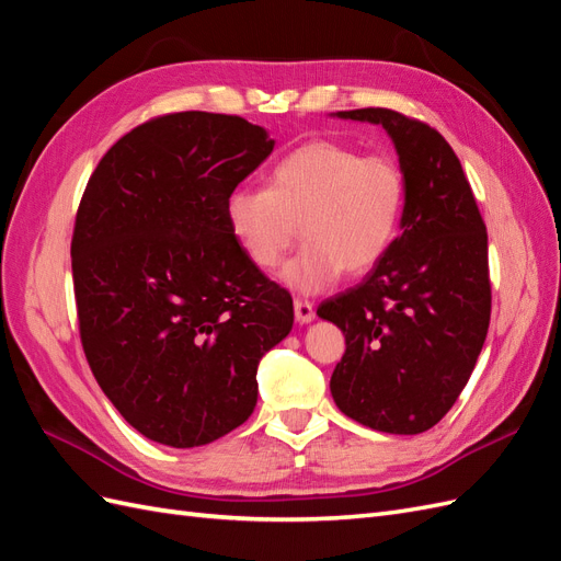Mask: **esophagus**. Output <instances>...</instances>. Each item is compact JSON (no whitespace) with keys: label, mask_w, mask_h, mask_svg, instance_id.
<instances>
[{"label":"esophagus","mask_w":561,"mask_h":561,"mask_svg":"<svg viewBox=\"0 0 561 561\" xmlns=\"http://www.w3.org/2000/svg\"><path fill=\"white\" fill-rule=\"evenodd\" d=\"M294 312H296L298 324H308V322L314 320V308H312V304H308V300L296 298L294 300Z\"/></svg>","instance_id":"34e87169"}]
</instances>
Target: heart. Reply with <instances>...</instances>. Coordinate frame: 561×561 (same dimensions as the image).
Returning a JSON list of instances; mask_svg holds the SVG:
<instances>
[{"instance_id":"obj_1","label":"heart","mask_w":561,"mask_h":561,"mask_svg":"<svg viewBox=\"0 0 561 561\" xmlns=\"http://www.w3.org/2000/svg\"><path fill=\"white\" fill-rule=\"evenodd\" d=\"M405 213V175L393 156L314 139L286 153L267 186H237L225 215L249 261L275 270L298 239L306 247L282 270L298 294H320L343 272L363 275L391 251Z\"/></svg>"}]
</instances>
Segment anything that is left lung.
Returning <instances> with one entry per match:
<instances>
[{"label": "left lung", "instance_id": "8db88e82", "mask_svg": "<svg viewBox=\"0 0 561 561\" xmlns=\"http://www.w3.org/2000/svg\"><path fill=\"white\" fill-rule=\"evenodd\" d=\"M381 125L405 175L400 237L369 275L318 308L346 336L329 389L351 420L422 434L467 386L491 322L488 234L459 165L434 127L391 108L339 111Z\"/></svg>", "mask_w": 561, "mask_h": 561}]
</instances>
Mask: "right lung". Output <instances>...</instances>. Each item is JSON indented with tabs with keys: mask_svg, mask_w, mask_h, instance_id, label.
I'll list each match as a JSON object with an SVG mask.
<instances>
[{
	"mask_svg": "<svg viewBox=\"0 0 561 561\" xmlns=\"http://www.w3.org/2000/svg\"><path fill=\"white\" fill-rule=\"evenodd\" d=\"M275 149L239 116L184 111L121 137L82 194L73 286L84 355L125 422L196 448L251 417L291 296L239 247L225 204Z\"/></svg>",
	"mask_w": 561,
	"mask_h": 561,
	"instance_id": "right-lung-1",
	"label": "right lung"
}]
</instances>
